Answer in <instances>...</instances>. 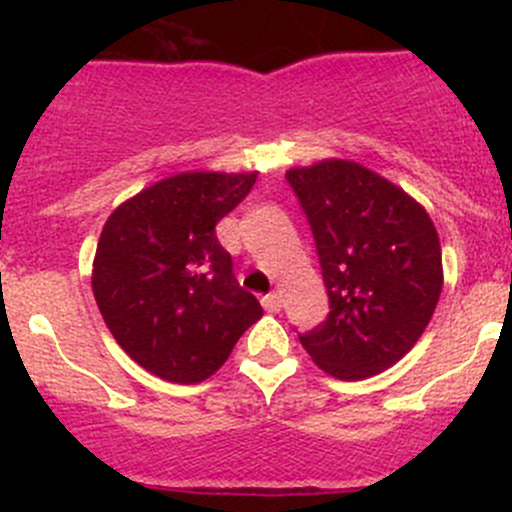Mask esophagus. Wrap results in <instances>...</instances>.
Wrapping results in <instances>:
<instances>
[{
	"label": "esophagus",
	"mask_w": 512,
	"mask_h": 512,
	"mask_svg": "<svg viewBox=\"0 0 512 512\" xmlns=\"http://www.w3.org/2000/svg\"><path fill=\"white\" fill-rule=\"evenodd\" d=\"M262 307H265V312H280L282 297L277 292L265 294V297H262Z\"/></svg>",
	"instance_id": "esophagus-1"
}]
</instances>
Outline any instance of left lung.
Masks as SVG:
<instances>
[{
	"label": "left lung",
	"instance_id": "left-lung-1",
	"mask_svg": "<svg viewBox=\"0 0 512 512\" xmlns=\"http://www.w3.org/2000/svg\"><path fill=\"white\" fill-rule=\"evenodd\" d=\"M317 242L329 317L299 342L334 379L389 369L421 339L443 289L441 242L409 193L354 160L287 170Z\"/></svg>",
	"mask_w": 512,
	"mask_h": 512
}]
</instances>
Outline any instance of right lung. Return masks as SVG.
Wrapping results in <instances>:
<instances>
[{
  "label": "right lung",
  "mask_w": 512,
  "mask_h": 512,
  "mask_svg": "<svg viewBox=\"0 0 512 512\" xmlns=\"http://www.w3.org/2000/svg\"><path fill=\"white\" fill-rule=\"evenodd\" d=\"M255 180L257 173L170 175L103 225L91 272L96 304L118 347L160 379L205 381L262 317L215 235Z\"/></svg>",
  "instance_id": "add662e5"
}]
</instances>
